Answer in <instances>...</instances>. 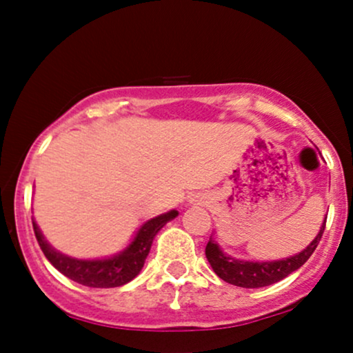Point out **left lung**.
<instances>
[{
    "mask_svg": "<svg viewBox=\"0 0 353 353\" xmlns=\"http://www.w3.org/2000/svg\"><path fill=\"white\" fill-rule=\"evenodd\" d=\"M327 221V219H325ZM325 221H323L322 228L317 237L303 249L301 254H295L292 257L283 259V261L274 262H244L236 261V259L228 257L212 239H209L208 245H205V257H208L210 267L214 269L219 277L224 282L232 283V285L244 287V289H257V287H265L270 283H275L287 275L292 274L299 267H302L309 261V257L317 249L320 239H322L323 230H325Z\"/></svg>",
    "mask_w": 353,
    "mask_h": 353,
    "instance_id": "8db88e82",
    "label": "left lung"
}]
</instances>
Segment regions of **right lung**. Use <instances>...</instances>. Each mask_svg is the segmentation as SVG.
<instances>
[{"mask_svg": "<svg viewBox=\"0 0 353 353\" xmlns=\"http://www.w3.org/2000/svg\"><path fill=\"white\" fill-rule=\"evenodd\" d=\"M177 210L165 212L163 216H157L148 221L137 230L134 241L125 247L121 254L114 257L103 259V261H79V259H71L66 255L56 252L52 247L44 241L43 234L39 232L38 225L33 221V229L36 241L41 247L43 254L46 255L48 261L51 262L61 274L66 275L71 281L81 283L86 287H96V289H109V287H119L128 283L136 277L143 269L145 257L151 250L152 241L156 234L177 216Z\"/></svg>", "mask_w": 353, "mask_h": 353, "instance_id": "right-lung-1", "label": "right lung"}]
</instances>
